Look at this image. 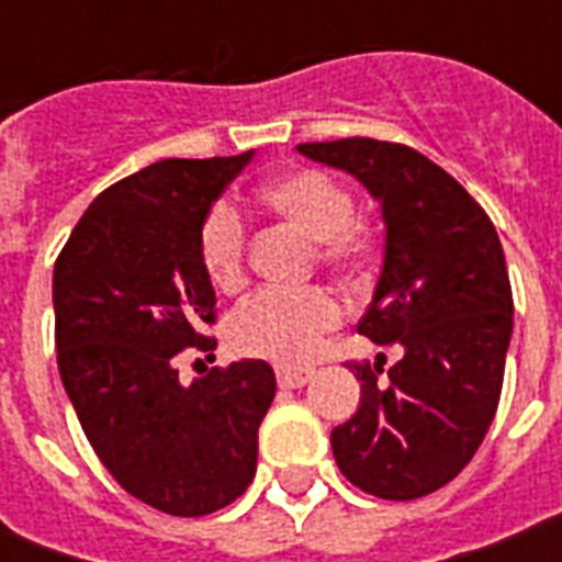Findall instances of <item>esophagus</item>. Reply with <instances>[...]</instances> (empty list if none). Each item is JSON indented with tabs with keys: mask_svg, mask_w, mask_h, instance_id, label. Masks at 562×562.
<instances>
[{
	"mask_svg": "<svg viewBox=\"0 0 562 562\" xmlns=\"http://www.w3.org/2000/svg\"><path fill=\"white\" fill-rule=\"evenodd\" d=\"M315 370L312 368H277V382L282 387H303L306 382H312Z\"/></svg>",
	"mask_w": 562,
	"mask_h": 562,
	"instance_id": "obj_1",
	"label": "esophagus"
}]
</instances>
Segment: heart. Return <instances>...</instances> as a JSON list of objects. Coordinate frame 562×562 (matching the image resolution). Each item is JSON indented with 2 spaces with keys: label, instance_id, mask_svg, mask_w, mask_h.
I'll list each match as a JSON object with an SVG mask.
<instances>
[{
  "label": "heart",
  "instance_id": "b5f03b06",
  "mask_svg": "<svg viewBox=\"0 0 562 562\" xmlns=\"http://www.w3.org/2000/svg\"><path fill=\"white\" fill-rule=\"evenodd\" d=\"M262 201L277 215L297 224L317 241L321 259L333 268H352L364 259L370 233L356 215L350 189L317 169L285 171L265 183ZM247 224L227 201L212 203L198 233L203 273L218 291L245 285ZM341 321V306L326 289H268L250 297L229 317L227 335L233 350L250 359L297 364L321 347L324 335Z\"/></svg>",
  "mask_w": 562,
  "mask_h": 562
}]
</instances>
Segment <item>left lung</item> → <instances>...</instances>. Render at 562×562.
Returning a JSON list of instances; mask_svg holds the SVG:
<instances>
[{
  "label": "left lung",
  "instance_id": "1",
  "mask_svg": "<svg viewBox=\"0 0 562 562\" xmlns=\"http://www.w3.org/2000/svg\"><path fill=\"white\" fill-rule=\"evenodd\" d=\"M382 203L384 259L359 333L402 359L347 361L361 405L333 454L370 496L411 502L458 475L496 417L514 333L505 250L487 212L440 166L368 136L297 145Z\"/></svg>",
  "mask_w": 562,
  "mask_h": 562
}]
</instances>
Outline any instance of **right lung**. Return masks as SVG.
<instances>
[{"mask_svg": "<svg viewBox=\"0 0 562 562\" xmlns=\"http://www.w3.org/2000/svg\"><path fill=\"white\" fill-rule=\"evenodd\" d=\"M250 157L160 160L119 180L87 206L55 262L57 370L83 435L131 496L171 516H206L245 493L277 393L259 359L192 384L178 375L187 347L215 350L203 335L215 291L198 233Z\"/></svg>", "mask_w": 562, "mask_h": 562, "instance_id": "add662e5", "label": "right lung"}]
</instances>
